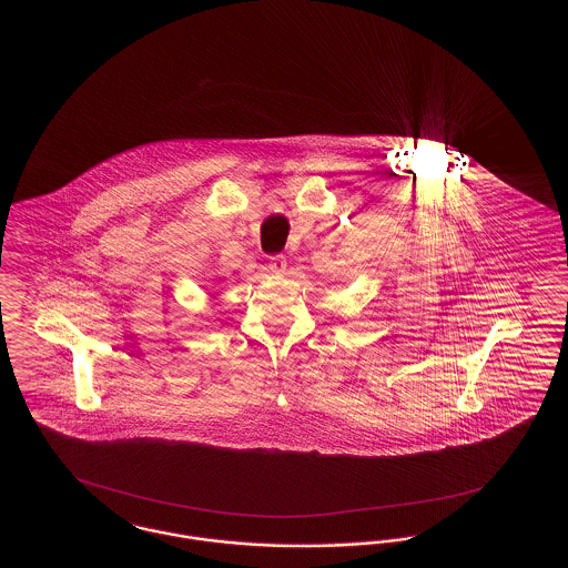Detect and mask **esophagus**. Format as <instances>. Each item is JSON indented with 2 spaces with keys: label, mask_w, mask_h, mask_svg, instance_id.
Here are the masks:
<instances>
[{
  "label": "esophagus",
  "mask_w": 568,
  "mask_h": 568,
  "mask_svg": "<svg viewBox=\"0 0 568 568\" xmlns=\"http://www.w3.org/2000/svg\"><path fill=\"white\" fill-rule=\"evenodd\" d=\"M268 266H271V271L274 274H283V272L287 271V257L285 255H272Z\"/></svg>",
  "instance_id": "34e87169"
}]
</instances>
